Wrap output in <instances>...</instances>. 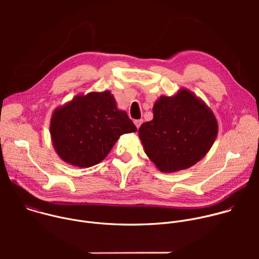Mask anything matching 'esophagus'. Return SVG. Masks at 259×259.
Returning a JSON list of instances; mask_svg holds the SVG:
<instances>
[{
  "label": "esophagus",
  "instance_id": "34e87169",
  "mask_svg": "<svg viewBox=\"0 0 259 259\" xmlns=\"http://www.w3.org/2000/svg\"><path fill=\"white\" fill-rule=\"evenodd\" d=\"M142 122H143V120H141V119H140V120H135V121H134V124H135V126H136L137 128H139L140 125L142 124Z\"/></svg>",
  "mask_w": 259,
  "mask_h": 259
}]
</instances>
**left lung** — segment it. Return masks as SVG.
<instances>
[{
    "instance_id": "left-lung-1",
    "label": "left lung",
    "mask_w": 259,
    "mask_h": 259,
    "mask_svg": "<svg viewBox=\"0 0 259 259\" xmlns=\"http://www.w3.org/2000/svg\"><path fill=\"white\" fill-rule=\"evenodd\" d=\"M154 118L138 129L144 153L165 173L186 170L210 151L218 124L211 108L196 94L181 88L162 95L153 106Z\"/></svg>"
}]
</instances>
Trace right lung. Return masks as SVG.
Segmentation results:
<instances>
[{"instance_id":"add662e5","label":"right lung","mask_w":259,"mask_h":259,"mask_svg":"<svg viewBox=\"0 0 259 259\" xmlns=\"http://www.w3.org/2000/svg\"><path fill=\"white\" fill-rule=\"evenodd\" d=\"M136 131L108 90L76 95L56 107L50 120L56 154L63 162L79 168L100 163L122 134Z\"/></svg>"}]
</instances>
